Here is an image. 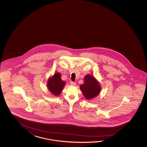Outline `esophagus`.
<instances>
[{"label": "esophagus", "mask_w": 147, "mask_h": 147, "mask_svg": "<svg viewBox=\"0 0 147 147\" xmlns=\"http://www.w3.org/2000/svg\"><path fill=\"white\" fill-rule=\"evenodd\" d=\"M70 84L71 86H75L76 85V84L75 83V82H74V81H71L70 82Z\"/></svg>", "instance_id": "1"}]
</instances>
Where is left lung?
<instances>
[{"label": "left lung", "instance_id": "obj_1", "mask_svg": "<svg viewBox=\"0 0 147 147\" xmlns=\"http://www.w3.org/2000/svg\"><path fill=\"white\" fill-rule=\"evenodd\" d=\"M84 82L83 84L80 85V88L87 100H90L100 94L101 86L94 76L89 74L86 75Z\"/></svg>", "mask_w": 147, "mask_h": 147}]
</instances>
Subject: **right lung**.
<instances>
[{
    "mask_svg": "<svg viewBox=\"0 0 147 147\" xmlns=\"http://www.w3.org/2000/svg\"><path fill=\"white\" fill-rule=\"evenodd\" d=\"M66 82L61 78V75L59 72L55 73L48 78L47 82L48 90L55 96H59L65 86Z\"/></svg>",
    "mask_w": 147,
    "mask_h": 147,
    "instance_id": "obj_1",
    "label": "right lung"
}]
</instances>
